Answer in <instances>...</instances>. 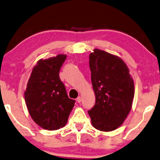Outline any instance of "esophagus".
<instances>
[{
	"mask_svg": "<svg viewBox=\"0 0 160 160\" xmlns=\"http://www.w3.org/2000/svg\"><path fill=\"white\" fill-rule=\"evenodd\" d=\"M81 101H82V98H81L80 96H79V97L77 98V102H78V103H80Z\"/></svg>",
	"mask_w": 160,
	"mask_h": 160,
	"instance_id": "1",
	"label": "esophagus"
}]
</instances>
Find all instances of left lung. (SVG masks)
Returning <instances> with one entry per match:
<instances>
[{"instance_id": "8db88e82", "label": "left lung", "mask_w": 160, "mask_h": 160, "mask_svg": "<svg viewBox=\"0 0 160 160\" xmlns=\"http://www.w3.org/2000/svg\"><path fill=\"white\" fill-rule=\"evenodd\" d=\"M89 66L96 103L88 112L96 129L112 131L122 124L131 109L133 80L125 63L104 51L94 49Z\"/></svg>"}]
</instances>
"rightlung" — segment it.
Masks as SVG:
<instances>
[{
	"label": "right lung",
	"instance_id": "obj_1",
	"mask_svg": "<svg viewBox=\"0 0 160 160\" xmlns=\"http://www.w3.org/2000/svg\"><path fill=\"white\" fill-rule=\"evenodd\" d=\"M67 56L40 59L33 67L24 99L31 118L42 128L58 130L65 126L75 101L68 97L59 71Z\"/></svg>",
	"mask_w": 160,
	"mask_h": 160
}]
</instances>
